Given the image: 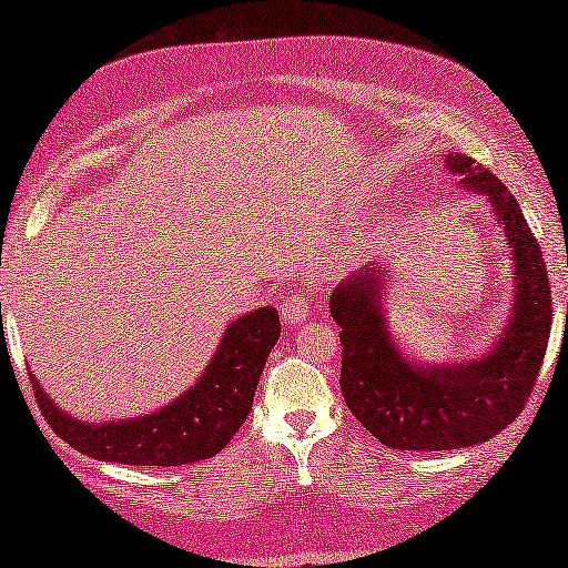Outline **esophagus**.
Wrapping results in <instances>:
<instances>
[{
	"mask_svg": "<svg viewBox=\"0 0 568 568\" xmlns=\"http://www.w3.org/2000/svg\"><path fill=\"white\" fill-rule=\"evenodd\" d=\"M278 310H282L286 323H302L305 317H310V297L305 292H286L278 300Z\"/></svg>",
	"mask_w": 568,
	"mask_h": 568,
	"instance_id": "34e87169",
	"label": "esophagus"
}]
</instances>
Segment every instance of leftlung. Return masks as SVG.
Instances as JSON below:
<instances>
[{
  "mask_svg": "<svg viewBox=\"0 0 568 568\" xmlns=\"http://www.w3.org/2000/svg\"><path fill=\"white\" fill-rule=\"evenodd\" d=\"M447 168L488 196L499 214L517 261V302L494 352L463 364L422 367L403 359L387 336L377 271L356 274L333 292L341 393L364 429L393 449H460L507 429L530 400L554 323L546 258L517 199L473 158L449 154Z\"/></svg>",
  "mask_w": 568,
  "mask_h": 568,
  "instance_id": "left-lung-1",
  "label": "left lung"
}]
</instances>
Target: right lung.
<instances>
[{"mask_svg":"<svg viewBox=\"0 0 568 568\" xmlns=\"http://www.w3.org/2000/svg\"><path fill=\"white\" fill-rule=\"evenodd\" d=\"M282 323L274 307L237 317L224 333L204 377L158 414L123 424H80L49 400L36 377L33 393L41 414L67 445L105 463L170 465L214 457L251 414L255 385L276 346Z\"/></svg>","mask_w":568,"mask_h":568,"instance_id":"obj_1","label":"right lung"}]
</instances>
